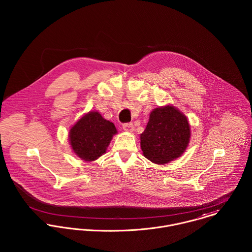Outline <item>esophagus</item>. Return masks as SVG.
<instances>
[{"label": "esophagus", "mask_w": 252, "mask_h": 252, "mask_svg": "<svg viewBox=\"0 0 252 252\" xmlns=\"http://www.w3.org/2000/svg\"><path fill=\"white\" fill-rule=\"evenodd\" d=\"M122 127H123V130L126 131V132H132L134 130L133 123H124L122 125Z\"/></svg>", "instance_id": "1"}]
</instances>
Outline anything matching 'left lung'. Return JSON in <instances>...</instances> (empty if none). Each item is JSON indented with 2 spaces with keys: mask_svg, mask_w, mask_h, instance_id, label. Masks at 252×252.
<instances>
[{
  "mask_svg": "<svg viewBox=\"0 0 252 252\" xmlns=\"http://www.w3.org/2000/svg\"><path fill=\"white\" fill-rule=\"evenodd\" d=\"M190 139L187 118L172 106L153 109L141 134L144 156L155 164H166L180 157Z\"/></svg>",
  "mask_w": 252,
  "mask_h": 252,
  "instance_id": "8db88e82",
  "label": "left lung"
}]
</instances>
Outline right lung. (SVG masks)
Masks as SVG:
<instances>
[{
  "label": "right lung",
  "instance_id": "obj_1",
  "mask_svg": "<svg viewBox=\"0 0 252 252\" xmlns=\"http://www.w3.org/2000/svg\"><path fill=\"white\" fill-rule=\"evenodd\" d=\"M117 133L114 124L97 111L82 116L70 130L73 152L85 161H94L102 156Z\"/></svg>",
  "mask_w": 252,
  "mask_h": 252
}]
</instances>
